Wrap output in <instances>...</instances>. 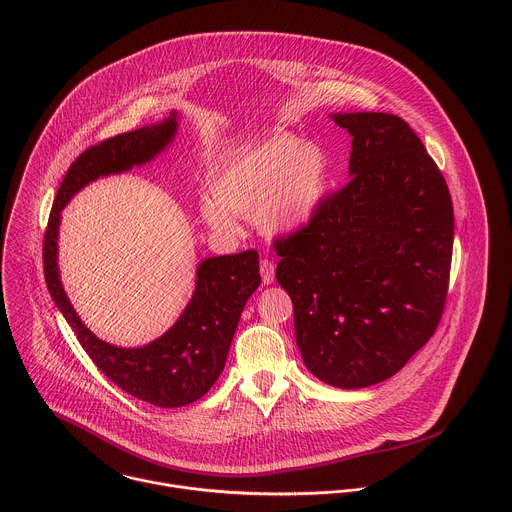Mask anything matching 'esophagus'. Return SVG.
Segmentation results:
<instances>
[{
  "instance_id": "esophagus-1",
  "label": "esophagus",
  "mask_w": 512,
  "mask_h": 512,
  "mask_svg": "<svg viewBox=\"0 0 512 512\" xmlns=\"http://www.w3.org/2000/svg\"><path fill=\"white\" fill-rule=\"evenodd\" d=\"M260 276H262V284L270 286L274 282V278H276V264L272 260L264 258L260 262Z\"/></svg>"
}]
</instances>
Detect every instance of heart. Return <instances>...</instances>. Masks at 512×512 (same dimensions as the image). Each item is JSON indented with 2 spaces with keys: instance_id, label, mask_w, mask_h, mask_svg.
Masks as SVG:
<instances>
[{
  "instance_id": "heart-1",
  "label": "heart",
  "mask_w": 512,
  "mask_h": 512,
  "mask_svg": "<svg viewBox=\"0 0 512 512\" xmlns=\"http://www.w3.org/2000/svg\"><path fill=\"white\" fill-rule=\"evenodd\" d=\"M329 187V157L313 142L276 134L232 155L199 199V217L220 234L236 228L234 215L256 217L268 234L307 226Z\"/></svg>"
}]
</instances>
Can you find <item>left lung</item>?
Returning <instances> with one entry per match:
<instances>
[{
  "mask_svg": "<svg viewBox=\"0 0 512 512\" xmlns=\"http://www.w3.org/2000/svg\"><path fill=\"white\" fill-rule=\"evenodd\" d=\"M351 136V181L274 244L309 372L357 390L394 376L434 335L445 305L453 207L445 179L394 114H331Z\"/></svg>",
  "mask_w": 512,
  "mask_h": 512,
  "instance_id": "8db88e82",
  "label": "left lung"
}]
</instances>
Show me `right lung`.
Masks as SVG:
<instances>
[{
    "mask_svg": "<svg viewBox=\"0 0 512 512\" xmlns=\"http://www.w3.org/2000/svg\"><path fill=\"white\" fill-rule=\"evenodd\" d=\"M177 112L159 124L120 134L76 157L49 217L43 242L47 288L92 363L116 386L159 408L187 406L205 396L226 363V355L248 297L260 286L258 252L213 256L199 264L195 292L181 317L144 347H116L98 339L76 315L59 274L61 213L92 181L146 165L177 134Z\"/></svg>",
    "mask_w": 512,
    "mask_h": 512,
    "instance_id": "1",
    "label": "right lung"
}]
</instances>
